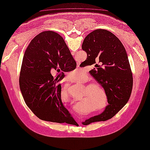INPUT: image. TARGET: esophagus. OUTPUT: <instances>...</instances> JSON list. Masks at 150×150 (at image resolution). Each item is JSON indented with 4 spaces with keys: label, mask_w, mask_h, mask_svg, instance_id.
Here are the masks:
<instances>
[{
    "label": "esophagus",
    "mask_w": 150,
    "mask_h": 150,
    "mask_svg": "<svg viewBox=\"0 0 150 150\" xmlns=\"http://www.w3.org/2000/svg\"><path fill=\"white\" fill-rule=\"evenodd\" d=\"M77 70L79 71H82L81 68H79V65H77ZM65 79V80H68V79Z\"/></svg>",
    "instance_id": "34e87169"
}]
</instances>
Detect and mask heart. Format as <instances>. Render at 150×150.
Wrapping results in <instances>:
<instances>
[{
    "instance_id": "1",
    "label": "heart",
    "mask_w": 150,
    "mask_h": 150,
    "mask_svg": "<svg viewBox=\"0 0 150 150\" xmlns=\"http://www.w3.org/2000/svg\"><path fill=\"white\" fill-rule=\"evenodd\" d=\"M80 76V72L76 71L69 72V76L77 78ZM86 89L87 96L90 103H91L96 110L102 112L104 110L107 105V100L105 98V93L100 86L96 82H91L84 87ZM66 94L68 95V89H65ZM103 100H102V97Z\"/></svg>"
}]
</instances>
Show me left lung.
Instances as JSON below:
<instances>
[{
  "label": "left lung",
  "mask_w": 150,
  "mask_h": 150,
  "mask_svg": "<svg viewBox=\"0 0 150 150\" xmlns=\"http://www.w3.org/2000/svg\"><path fill=\"white\" fill-rule=\"evenodd\" d=\"M82 48L87 53V59L81 64V67L96 62L103 66L94 68L90 73L104 88L109 104L100 115L82 122L87 125L108 120L121 110L130 98L133 81L126 50L111 32L104 29L91 32L85 37Z\"/></svg>",
  "instance_id": "left-lung-1"
}]
</instances>
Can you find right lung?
Wrapping results in <instances>:
<instances>
[{
	"mask_svg": "<svg viewBox=\"0 0 150 150\" xmlns=\"http://www.w3.org/2000/svg\"><path fill=\"white\" fill-rule=\"evenodd\" d=\"M76 68L69 48L57 33L42 32L32 40L24 54L19 85L25 102L37 117L52 122L68 123L71 119L76 122L61 99L59 82L64 77L63 72L59 79L50 73L52 68L70 71Z\"/></svg>",
	"mask_w": 150,
	"mask_h": 150,
	"instance_id": "1",
	"label": "right lung"
}]
</instances>
